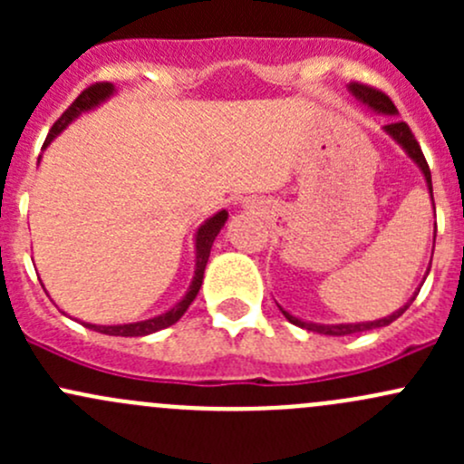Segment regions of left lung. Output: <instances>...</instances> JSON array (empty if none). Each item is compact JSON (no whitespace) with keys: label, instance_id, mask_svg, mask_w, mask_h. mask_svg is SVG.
<instances>
[{"label":"left lung","instance_id":"1","mask_svg":"<svg viewBox=\"0 0 464 464\" xmlns=\"http://www.w3.org/2000/svg\"><path fill=\"white\" fill-rule=\"evenodd\" d=\"M350 92H353L354 96L359 98V101L366 102L368 107H372V110L383 111V114H397V107L392 105V101L386 96V93L382 92V89H375V87H371V85H363V82H350ZM383 130H386V132L391 134V137L395 139V141L400 143L401 148L406 150V152H409V157L413 159V161L418 163L420 168H422L424 179H427V184H429V193H431V198H433L431 170H429V163H427V159H424L422 148H420L418 139H415V134L411 132L409 125H406L404 121H391V123H388V125H383ZM433 208H435V206H433ZM433 240H435V236H433ZM429 269H431V266H429ZM415 296H418V292H415ZM415 296L411 298V301L406 303L404 307H400V310L392 312L391 316H386V319L368 321V323H348V325H316V323H305V321L296 319V316H292V314H289V312H285L283 307H280V312H283L285 319H287L289 323H294V325H298V327H305V330H310V332H319V334H330V336H345V334H357V332L375 330V327L391 325L392 321L400 319V316L404 314L406 310H409V305L415 301Z\"/></svg>","mask_w":464,"mask_h":464}]
</instances>
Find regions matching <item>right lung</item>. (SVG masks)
Here are the masks:
<instances>
[{
	"label": "right lung",
	"mask_w": 464,
	"mask_h": 464,
	"mask_svg": "<svg viewBox=\"0 0 464 464\" xmlns=\"http://www.w3.org/2000/svg\"><path fill=\"white\" fill-rule=\"evenodd\" d=\"M111 92H114V85H111V82H96V85H89L85 92H82L81 96H78L76 101L67 107V111H64V114L55 121L53 128H51L49 134H46L44 148L53 141L55 134L63 132V130L67 128V125L72 123L78 114H82V111L96 107L98 102H102L107 96H111ZM227 218H228L227 210H219L218 215H213L210 219H206L202 227H199L198 237H195L198 260H195L193 285H190L188 294H186V296L181 298V301L177 303L172 310H168L166 314H161V316H154V319L139 321V323H125V325H92V323H82V325L89 327V330H96V332H101V334H110V336H145V334H152V332L163 330V327H170L172 323L179 321L181 316H184V312L190 307V303L195 301V296H198L199 287H202L204 269H206V262H208V256H210V246H213L215 236H218L219 228L224 227Z\"/></svg>",
	"instance_id": "right-lung-1"
}]
</instances>
